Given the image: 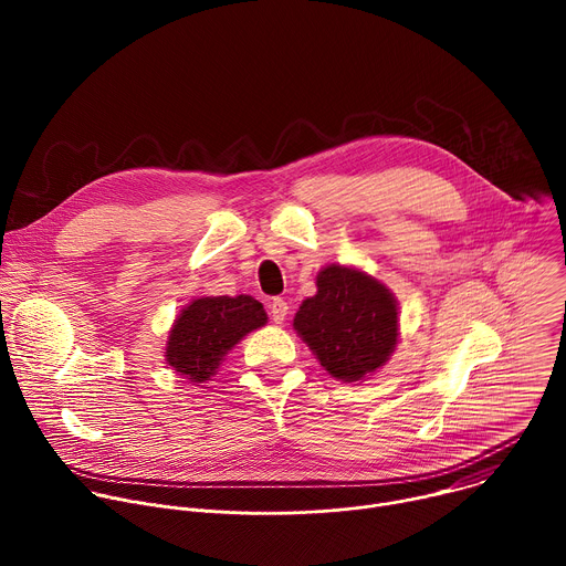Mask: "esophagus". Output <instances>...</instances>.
Wrapping results in <instances>:
<instances>
[{
    "instance_id": "34e87169",
    "label": "esophagus",
    "mask_w": 566,
    "mask_h": 566,
    "mask_svg": "<svg viewBox=\"0 0 566 566\" xmlns=\"http://www.w3.org/2000/svg\"><path fill=\"white\" fill-rule=\"evenodd\" d=\"M269 308H271V317H273L275 325H282V322L286 319V313H289V304H286V300H282V297H273V302L269 304Z\"/></svg>"
}]
</instances>
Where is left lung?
I'll return each instance as SVG.
<instances>
[{
  "mask_svg": "<svg viewBox=\"0 0 566 566\" xmlns=\"http://www.w3.org/2000/svg\"><path fill=\"white\" fill-rule=\"evenodd\" d=\"M293 329L334 378L354 382L380 369L398 343V304L376 277L329 264L315 277Z\"/></svg>",
  "mask_w": 566,
  "mask_h": 566,
  "instance_id": "left-lung-1",
  "label": "left lung"
}]
</instances>
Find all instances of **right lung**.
<instances>
[{"label": "right lung", "mask_w": 566, "mask_h": 566, "mask_svg": "<svg viewBox=\"0 0 566 566\" xmlns=\"http://www.w3.org/2000/svg\"><path fill=\"white\" fill-rule=\"evenodd\" d=\"M266 322L262 302L251 295L197 297L175 319L166 360L190 382H206L217 374L223 356Z\"/></svg>", "instance_id": "obj_1"}]
</instances>
